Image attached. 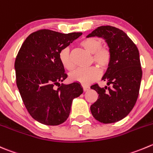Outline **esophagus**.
<instances>
[{
    "instance_id": "esophagus-1",
    "label": "esophagus",
    "mask_w": 153,
    "mask_h": 153,
    "mask_svg": "<svg viewBox=\"0 0 153 153\" xmlns=\"http://www.w3.org/2000/svg\"><path fill=\"white\" fill-rule=\"evenodd\" d=\"M82 87H83V90H84V92L87 91V90H88L89 89H90V87H89L88 85H84V84H83Z\"/></svg>"
}]
</instances>
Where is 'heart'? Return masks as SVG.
I'll return each mask as SVG.
<instances>
[{
    "label": "heart",
    "mask_w": 153,
    "mask_h": 153,
    "mask_svg": "<svg viewBox=\"0 0 153 153\" xmlns=\"http://www.w3.org/2000/svg\"><path fill=\"white\" fill-rule=\"evenodd\" d=\"M102 45V41L97 37H85L79 42V45L85 51L92 54L91 62L96 63L101 69L108 67L111 60L109 48ZM59 60L62 66L67 71L72 72L75 66L71 57L69 48H64L59 52ZM100 75L99 69L95 66L85 69H78L70 75V80L81 84H89L97 79Z\"/></svg>",
    "instance_id": "b5f03b06"
}]
</instances>
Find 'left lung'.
Masks as SVG:
<instances>
[{
  "label": "left lung",
  "instance_id": "left-lung-1",
  "mask_svg": "<svg viewBox=\"0 0 153 153\" xmlns=\"http://www.w3.org/2000/svg\"><path fill=\"white\" fill-rule=\"evenodd\" d=\"M92 36L105 39L111 60L102 78L109 87H90L99 94L90 111L96 120L112 123L126 117L137 102L142 78L139 51L127 34L115 27H99L87 36Z\"/></svg>",
  "mask_w": 153,
  "mask_h": 153
}]
</instances>
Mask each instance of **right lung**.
<instances>
[{
	"instance_id": "add662e5",
	"label": "right lung",
	"mask_w": 153,
	"mask_h": 153,
	"mask_svg": "<svg viewBox=\"0 0 153 153\" xmlns=\"http://www.w3.org/2000/svg\"><path fill=\"white\" fill-rule=\"evenodd\" d=\"M82 33H61L42 29L30 34L15 61L16 84L31 117L40 123L57 126L67 120L72 100L83 93L81 84H60L67 78L59 52ZM59 85L55 89L54 85Z\"/></svg>"
}]
</instances>
